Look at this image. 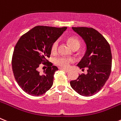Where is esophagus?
Listing matches in <instances>:
<instances>
[{"label": "esophagus", "instance_id": "1", "mask_svg": "<svg viewBox=\"0 0 121 121\" xmlns=\"http://www.w3.org/2000/svg\"><path fill=\"white\" fill-rule=\"evenodd\" d=\"M60 70H64L65 71V72H69V69H64V68H60Z\"/></svg>", "mask_w": 121, "mask_h": 121}]
</instances>
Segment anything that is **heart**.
<instances>
[{"label": "heart", "instance_id": "obj_1", "mask_svg": "<svg viewBox=\"0 0 121 121\" xmlns=\"http://www.w3.org/2000/svg\"><path fill=\"white\" fill-rule=\"evenodd\" d=\"M68 42L70 44V46L72 48H79L80 46V42L78 40V39L76 37H70L68 39ZM59 46V41L56 40L51 45V51L52 52H56ZM72 62V59L65 57H60L59 58L55 60V63L57 65L62 67H67L70 65V63Z\"/></svg>", "mask_w": 121, "mask_h": 121}]
</instances>
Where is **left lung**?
Returning <instances> with one entry per match:
<instances>
[{
    "label": "left lung",
    "instance_id": "left-lung-1",
    "mask_svg": "<svg viewBox=\"0 0 121 121\" xmlns=\"http://www.w3.org/2000/svg\"><path fill=\"white\" fill-rule=\"evenodd\" d=\"M84 40L86 46L85 54L77 66L87 73L79 75L71 81V87L79 95L89 97L95 94L105 85L110 75L112 63L111 48L102 34L93 28L72 27Z\"/></svg>",
    "mask_w": 121,
    "mask_h": 121
}]
</instances>
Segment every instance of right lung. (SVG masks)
<instances>
[{
	"instance_id": "obj_1",
	"label": "right lung",
	"mask_w": 121,
	"mask_h": 121,
	"mask_svg": "<svg viewBox=\"0 0 121 121\" xmlns=\"http://www.w3.org/2000/svg\"><path fill=\"white\" fill-rule=\"evenodd\" d=\"M67 28L36 26L17 42L12 57V69L17 84L27 94L41 95L52 87L54 74L58 69L47 58L50 57L53 42ZM42 62L47 65V69L40 74L38 68Z\"/></svg>"
}]
</instances>
